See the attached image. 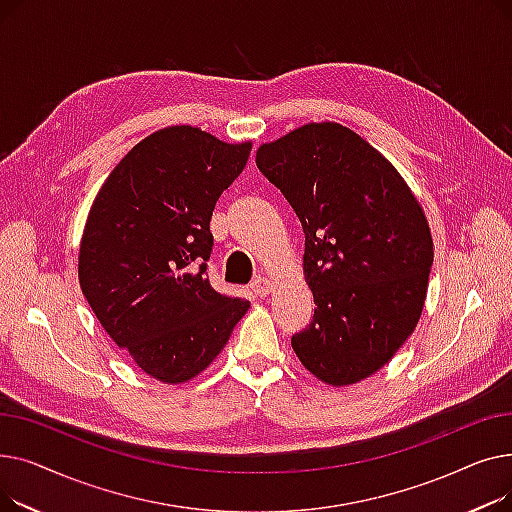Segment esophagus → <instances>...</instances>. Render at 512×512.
I'll list each match as a JSON object with an SVG mask.
<instances>
[{
    "label": "esophagus",
    "mask_w": 512,
    "mask_h": 512,
    "mask_svg": "<svg viewBox=\"0 0 512 512\" xmlns=\"http://www.w3.org/2000/svg\"><path fill=\"white\" fill-rule=\"evenodd\" d=\"M251 290L257 294V297H267V294H270V290H272V282L263 278V276H255L253 282H251Z\"/></svg>",
    "instance_id": "obj_1"
}]
</instances>
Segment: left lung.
<instances>
[{
  "label": "left lung",
  "mask_w": 512,
  "mask_h": 512,
  "mask_svg": "<svg viewBox=\"0 0 512 512\" xmlns=\"http://www.w3.org/2000/svg\"><path fill=\"white\" fill-rule=\"evenodd\" d=\"M255 161L305 232L315 313L294 353L321 382L357 384L417 328L434 263L425 213L390 161L338 122L292 130Z\"/></svg>",
  "instance_id": "left-lung-1"
}]
</instances>
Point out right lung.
<instances>
[{"label":"right lung","instance_id":"obj_1","mask_svg":"<svg viewBox=\"0 0 512 512\" xmlns=\"http://www.w3.org/2000/svg\"><path fill=\"white\" fill-rule=\"evenodd\" d=\"M251 143L168 126L134 145L91 205L78 282L101 328L151 378L193 380L222 353L249 301L213 290L215 201Z\"/></svg>","mask_w":512,"mask_h":512}]
</instances>
